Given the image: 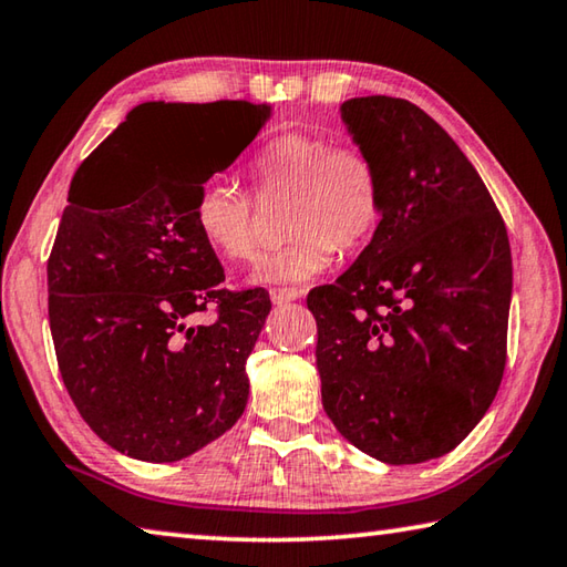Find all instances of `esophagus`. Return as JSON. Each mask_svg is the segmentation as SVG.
<instances>
[{
  "instance_id": "34e87169",
  "label": "esophagus",
  "mask_w": 567,
  "mask_h": 567,
  "mask_svg": "<svg viewBox=\"0 0 567 567\" xmlns=\"http://www.w3.org/2000/svg\"><path fill=\"white\" fill-rule=\"evenodd\" d=\"M270 300H272L275 305H287V302L300 300V292H297V290H287V287H275V290H270Z\"/></svg>"
}]
</instances>
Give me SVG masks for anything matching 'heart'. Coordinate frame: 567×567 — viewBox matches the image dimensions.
<instances>
[{"mask_svg":"<svg viewBox=\"0 0 567 567\" xmlns=\"http://www.w3.org/2000/svg\"><path fill=\"white\" fill-rule=\"evenodd\" d=\"M252 182L260 195L290 192L282 247L265 252L249 272L252 285H305L342 249L368 243L382 219V179L368 152L334 145L328 134L282 132L257 152ZM197 235L229 262L255 252L252 199L227 179H209L192 209Z\"/></svg>","mask_w":567,"mask_h":567,"instance_id":"heart-1","label":"heart"}]
</instances>
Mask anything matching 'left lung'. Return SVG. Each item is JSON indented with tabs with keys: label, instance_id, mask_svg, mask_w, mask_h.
<instances>
[{
	"label": "left lung",
	"instance_id": "obj_1",
	"mask_svg": "<svg viewBox=\"0 0 567 567\" xmlns=\"http://www.w3.org/2000/svg\"><path fill=\"white\" fill-rule=\"evenodd\" d=\"M340 112L380 169L382 219L350 270L307 295L322 408L380 463H425L463 443L501 388L511 243L477 169L417 104L375 94Z\"/></svg>",
	"mask_w": 567,
	"mask_h": 567
}]
</instances>
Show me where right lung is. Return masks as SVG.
<instances>
[{
  "label": "right lung",
  "mask_w": 567,
  "mask_h": 567,
  "mask_svg": "<svg viewBox=\"0 0 567 567\" xmlns=\"http://www.w3.org/2000/svg\"><path fill=\"white\" fill-rule=\"evenodd\" d=\"M267 120L243 100L145 102L74 172L47 262L50 330L66 392L117 453L175 463L245 412L270 295L227 290L192 209Z\"/></svg>",
  "instance_id": "right-lung-1"
}]
</instances>
